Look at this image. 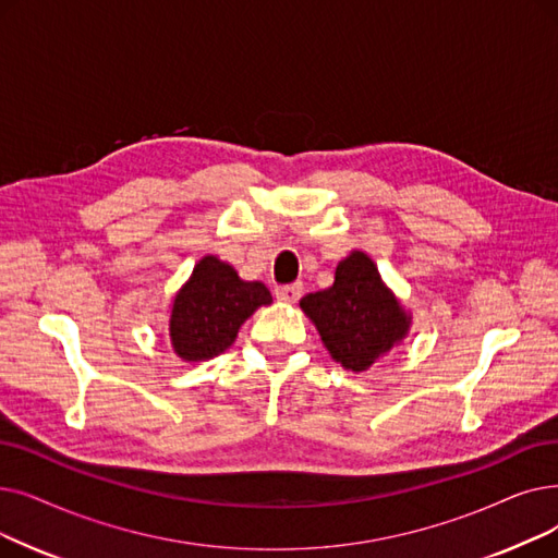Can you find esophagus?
<instances>
[{
    "label": "esophagus",
    "instance_id": "1",
    "mask_svg": "<svg viewBox=\"0 0 558 558\" xmlns=\"http://www.w3.org/2000/svg\"><path fill=\"white\" fill-rule=\"evenodd\" d=\"M301 292H303V284L301 282H294V284H282V287H276V299L282 301V303H296L301 299Z\"/></svg>",
    "mask_w": 558,
    "mask_h": 558
}]
</instances>
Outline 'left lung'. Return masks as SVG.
I'll return each instance as SVG.
<instances>
[{"instance_id":"obj_1","label":"left lung","mask_w":558,"mask_h":558,"mask_svg":"<svg viewBox=\"0 0 558 558\" xmlns=\"http://www.w3.org/2000/svg\"><path fill=\"white\" fill-rule=\"evenodd\" d=\"M330 357L349 372H367L397 349L413 326L405 310L365 251H351L335 269V282L301 299Z\"/></svg>"}]
</instances>
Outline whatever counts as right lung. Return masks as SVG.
<instances>
[{
  "instance_id": "right-lung-1",
  "label": "right lung",
  "mask_w": 558,
  "mask_h": 558,
  "mask_svg": "<svg viewBox=\"0 0 558 558\" xmlns=\"http://www.w3.org/2000/svg\"><path fill=\"white\" fill-rule=\"evenodd\" d=\"M259 280H241L232 264L205 255L178 289L168 312L171 349L182 362H205L228 351L251 314L271 305Z\"/></svg>"
}]
</instances>
